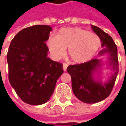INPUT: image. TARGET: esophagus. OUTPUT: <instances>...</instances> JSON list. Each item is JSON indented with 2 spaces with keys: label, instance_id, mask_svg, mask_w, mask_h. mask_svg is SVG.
<instances>
[{
  "label": "esophagus",
  "instance_id": "1",
  "mask_svg": "<svg viewBox=\"0 0 126 126\" xmlns=\"http://www.w3.org/2000/svg\"><path fill=\"white\" fill-rule=\"evenodd\" d=\"M67 67H68V65L66 64V63H63V70L65 71H66V69H67Z\"/></svg>",
  "mask_w": 126,
  "mask_h": 126
}]
</instances>
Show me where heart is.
<instances>
[{"instance_id":"obj_1","label":"heart","mask_w":126,"mask_h":126,"mask_svg":"<svg viewBox=\"0 0 126 126\" xmlns=\"http://www.w3.org/2000/svg\"><path fill=\"white\" fill-rule=\"evenodd\" d=\"M47 45L52 58L60 60L68 54L73 62L83 63L91 60L101 47L100 37L79 28H63L56 36H50Z\"/></svg>"}]
</instances>
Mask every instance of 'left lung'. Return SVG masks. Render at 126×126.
<instances>
[{
	"mask_svg": "<svg viewBox=\"0 0 126 126\" xmlns=\"http://www.w3.org/2000/svg\"><path fill=\"white\" fill-rule=\"evenodd\" d=\"M91 28L102 42L103 49L98 55L101 56L106 53L109 55V65L113 70V74L110 79L104 83L94 78L95 72L101 65L100 59H92L84 63L71 65L67 68V71L71 77L74 94L79 100L86 104L101 101L110 95L119 71L117 49L113 39L101 28L94 25Z\"/></svg>",
	"mask_w": 126,
	"mask_h": 126,
	"instance_id": "left-lung-1",
	"label": "left lung"
}]
</instances>
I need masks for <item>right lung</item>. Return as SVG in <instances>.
Here are the masks:
<instances>
[{
  "label": "right lung",
  "instance_id": "add662e5",
  "mask_svg": "<svg viewBox=\"0 0 126 126\" xmlns=\"http://www.w3.org/2000/svg\"><path fill=\"white\" fill-rule=\"evenodd\" d=\"M51 31L50 26L42 25L22 29L12 40L7 53L9 82L18 96L31 105L49 101L63 73L62 63L47 58L45 41Z\"/></svg>",
  "mask_w": 126,
  "mask_h": 126
}]
</instances>
